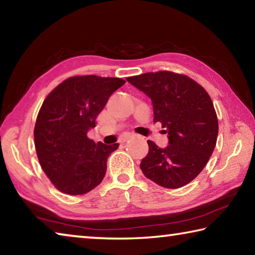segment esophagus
I'll return each instance as SVG.
<instances>
[{
  "label": "esophagus",
  "instance_id": "esophagus-1",
  "mask_svg": "<svg viewBox=\"0 0 255 255\" xmlns=\"http://www.w3.org/2000/svg\"><path fill=\"white\" fill-rule=\"evenodd\" d=\"M131 135H125L122 137V139H120V143H126L128 139H130Z\"/></svg>",
  "mask_w": 255,
  "mask_h": 255
}]
</instances>
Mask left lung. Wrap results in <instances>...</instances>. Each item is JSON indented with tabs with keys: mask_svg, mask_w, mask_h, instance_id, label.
<instances>
[{
	"mask_svg": "<svg viewBox=\"0 0 255 255\" xmlns=\"http://www.w3.org/2000/svg\"><path fill=\"white\" fill-rule=\"evenodd\" d=\"M127 81L152 100L154 123L166 128L169 138L164 148L147 140L148 154L140 163L144 175L169 189L191 182L208 163L217 141L218 120L209 94L190 77L167 71Z\"/></svg>",
	"mask_w": 255,
	"mask_h": 255,
	"instance_id": "obj_1",
	"label": "left lung"
}]
</instances>
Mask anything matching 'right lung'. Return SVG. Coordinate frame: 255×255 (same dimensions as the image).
Returning <instances> with one entry per match:
<instances>
[{
    "mask_svg": "<svg viewBox=\"0 0 255 255\" xmlns=\"http://www.w3.org/2000/svg\"><path fill=\"white\" fill-rule=\"evenodd\" d=\"M124 84L118 77L73 76L45 99L34 126V146L41 169L59 191L84 195L105 178L108 157L119 144H96L88 131Z\"/></svg>",
    "mask_w": 255,
    "mask_h": 255,
    "instance_id": "1",
    "label": "right lung"
}]
</instances>
